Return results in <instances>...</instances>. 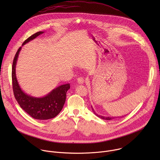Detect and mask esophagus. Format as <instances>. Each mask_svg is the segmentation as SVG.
Returning <instances> with one entry per match:
<instances>
[{"mask_svg": "<svg viewBox=\"0 0 160 160\" xmlns=\"http://www.w3.org/2000/svg\"><path fill=\"white\" fill-rule=\"evenodd\" d=\"M77 83L79 84V85H82L84 83V79L82 78V77H79L78 79H77Z\"/></svg>", "mask_w": 160, "mask_h": 160, "instance_id": "esophagus-1", "label": "esophagus"}]
</instances>
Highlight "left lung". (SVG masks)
Returning <instances> with one entry per match:
<instances>
[{
	"label": "left lung",
	"instance_id": "obj_1",
	"mask_svg": "<svg viewBox=\"0 0 160 160\" xmlns=\"http://www.w3.org/2000/svg\"><path fill=\"white\" fill-rule=\"evenodd\" d=\"M91 108H92V111L94 112V113L95 114V115L98 117H99V118H101V119H103V120H112V119H114L115 118H122L123 117H103V116H101V115H98V114L96 112V111H94V108H92V106H91Z\"/></svg>",
	"mask_w": 160,
	"mask_h": 160
}]
</instances>
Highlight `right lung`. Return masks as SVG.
<instances>
[{
  "mask_svg": "<svg viewBox=\"0 0 160 160\" xmlns=\"http://www.w3.org/2000/svg\"><path fill=\"white\" fill-rule=\"evenodd\" d=\"M44 32H38L27 38L22 45L33 40ZM21 47L18 50L12 62V80L14 97L20 107L32 118L49 120L54 118L62 110L66 101V92L70 88L69 83L59 85L43 97H34L25 93L20 87L16 75V67Z\"/></svg>",
  "mask_w": 160,
  "mask_h": 160,
  "instance_id": "obj_1",
  "label": "right lung"
}]
</instances>
